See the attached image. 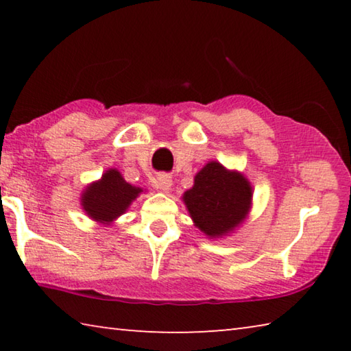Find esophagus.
Instances as JSON below:
<instances>
[{
  "label": "esophagus",
  "instance_id": "esophagus-1",
  "mask_svg": "<svg viewBox=\"0 0 351 351\" xmlns=\"http://www.w3.org/2000/svg\"><path fill=\"white\" fill-rule=\"evenodd\" d=\"M154 187L161 190V192H169L171 189V178L165 173L158 175L156 180H154Z\"/></svg>",
  "mask_w": 351,
  "mask_h": 351
}]
</instances>
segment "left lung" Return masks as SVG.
<instances>
[{"label":"left lung","mask_w":351,"mask_h":351,"mask_svg":"<svg viewBox=\"0 0 351 351\" xmlns=\"http://www.w3.org/2000/svg\"><path fill=\"white\" fill-rule=\"evenodd\" d=\"M252 195L251 182L241 171L209 161L184 192L182 203L201 232L209 239H223L245 223L252 209Z\"/></svg>","instance_id":"obj_1"}]
</instances>
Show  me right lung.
<instances>
[{
  "label": "right lung",
  "mask_w": 351,
  "mask_h": 351,
  "mask_svg": "<svg viewBox=\"0 0 351 351\" xmlns=\"http://www.w3.org/2000/svg\"><path fill=\"white\" fill-rule=\"evenodd\" d=\"M144 189L127 182L117 169L105 170L102 178L83 189L80 206L93 221L111 226L123 215Z\"/></svg>",
  "instance_id": "obj_1"
}]
</instances>
